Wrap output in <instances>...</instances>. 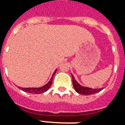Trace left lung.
<instances>
[{
    "mask_svg": "<svg viewBox=\"0 0 125 125\" xmlns=\"http://www.w3.org/2000/svg\"><path fill=\"white\" fill-rule=\"evenodd\" d=\"M72 82H73V86L74 89L76 90V91L78 93L82 95H90V94H93L96 93V92H100L101 90L103 89V88H96V89H92V88H87V87L82 86L80 84L76 81V80L74 79V77L73 75L72 74Z\"/></svg>",
    "mask_w": 125,
    "mask_h": 125,
    "instance_id": "left-lung-1",
    "label": "left lung"
}]
</instances>
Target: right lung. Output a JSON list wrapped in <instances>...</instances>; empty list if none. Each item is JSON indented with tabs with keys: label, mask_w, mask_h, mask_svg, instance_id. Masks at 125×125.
I'll list each match as a JSON object with an SVG mask.
<instances>
[{
	"label": "right lung",
	"mask_w": 125,
	"mask_h": 125,
	"mask_svg": "<svg viewBox=\"0 0 125 125\" xmlns=\"http://www.w3.org/2000/svg\"><path fill=\"white\" fill-rule=\"evenodd\" d=\"M57 70H55V71L54 72V73L52 76V78L49 80V82L43 86L41 87V88H21V87H19L20 89H21L22 90H23L24 92H28V93H33V94H41V93H43V92H46L47 90L49 89L50 86H52V82H53V78L54 76L55 73L56 72Z\"/></svg>",
	"instance_id": "right-lung-1"
}]
</instances>
